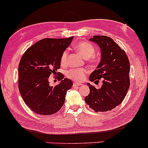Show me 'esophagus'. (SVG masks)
Returning <instances> with one entry per match:
<instances>
[{"mask_svg": "<svg viewBox=\"0 0 148 148\" xmlns=\"http://www.w3.org/2000/svg\"><path fill=\"white\" fill-rule=\"evenodd\" d=\"M82 84H79V83H74L73 84V87H76V86H82Z\"/></svg>", "mask_w": 148, "mask_h": 148, "instance_id": "34e87169", "label": "esophagus"}]
</instances>
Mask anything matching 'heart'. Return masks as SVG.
Returning <instances> with one entry per match:
<instances>
[{
	"label": "heart",
	"instance_id": "b5f03b06",
	"mask_svg": "<svg viewBox=\"0 0 148 148\" xmlns=\"http://www.w3.org/2000/svg\"><path fill=\"white\" fill-rule=\"evenodd\" d=\"M75 49L88 62H94L95 60H94V55L96 52V49L95 47L90 43L85 41L79 42L75 45ZM67 57H68V50H65L61 56V64L64 65L66 64ZM87 73L88 71L86 69H72L67 71L66 75L74 81L81 82L85 78Z\"/></svg>",
	"mask_w": 148,
	"mask_h": 148
}]
</instances>
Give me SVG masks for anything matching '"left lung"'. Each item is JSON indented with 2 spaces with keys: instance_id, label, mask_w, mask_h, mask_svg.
Here are the masks:
<instances>
[{
  "instance_id": "left-lung-1",
  "label": "left lung",
  "mask_w": 148,
  "mask_h": 148,
  "mask_svg": "<svg viewBox=\"0 0 148 148\" xmlns=\"http://www.w3.org/2000/svg\"><path fill=\"white\" fill-rule=\"evenodd\" d=\"M90 41L95 42L101 49V60L97 69L90 76L91 82L103 80L97 89L88 84L90 94L85 101L96 112H104L114 109L122 103L130 86V62L124 49L112 38L95 35Z\"/></svg>"
}]
</instances>
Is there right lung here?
I'll return each mask as SVG.
<instances>
[{
    "label": "right lung",
    "mask_w": 148,
    "mask_h": 148,
    "mask_svg": "<svg viewBox=\"0 0 148 148\" xmlns=\"http://www.w3.org/2000/svg\"><path fill=\"white\" fill-rule=\"evenodd\" d=\"M73 36L66 39L45 38L25 51L19 64V90L26 105L39 115L58 112L73 82L58 72L55 78L61 81L55 87L49 86V77L60 68V58Z\"/></svg>",
    "instance_id": "obj_1"
}]
</instances>
